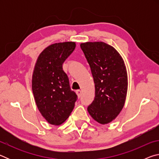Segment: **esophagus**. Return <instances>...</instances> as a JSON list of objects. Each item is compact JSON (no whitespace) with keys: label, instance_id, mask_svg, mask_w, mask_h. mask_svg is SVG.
Masks as SVG:
<instances>
[{"label":"esophagus","instance_id":"obj_1","mask_svg":"<svg viewBox=\"0 0 159 159\" xmlns=\"http://www.w3.org/2000/svg\"><path fill=\"white\" fill-rule=\"evenodd\" d=\"M76 94H77V95H78V97H79V98H80V96H81V90H77L76 91Z\"/></svg>","mask_w":159,"mask_h":159}]
</instances>
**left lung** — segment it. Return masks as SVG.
Instances as JSON below:
<instances>
[{"label":"left lung","instance_id":"8db88e82","mask_svg":"<svg viewBox=\"0 0 159 159\" xmlns=\"http://www.w3.org/2000/svg\"><path fill=\"white\" fill-rule=\"evenodd\" d=\"M80 48L90 66L95 97L88 111L94 120L107 124L115 119L124 106L128 75L121 56L104 42H87Z\"/></svg>","mask_w":159,"mask_h":159}]
</instances>
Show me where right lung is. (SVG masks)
I'll return each instance as SVG.
<instances>
[{"mask_svg":"<svg viewBox=\"0 0 159 159\" xmlns=\"http://www.w3.org/2000/svg\"><path fill=\"white\" fill-rule=\"evenodd\" d=\"M74 42L49 45L40 54L32 76V90L39 111L47 121L59 125L73 111L77 95L71 90L62 64L73 52Z\"/></svg>","mask_w":159,"mask_h":159,"instance_id":"1","label":"right lung"}]
</instances>
